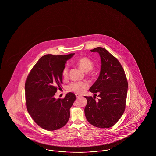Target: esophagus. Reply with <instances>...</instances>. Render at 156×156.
Instances as JSON below:
<instances>
[{
	"label": "esophagus",
	"instance_id": "1",
	"mask_svg": "<svg viewBox=\"0 0 156 156\" xmlns=\"http://www.w3.org/2000/svg\"><path fill=\"white\" fill-rule=\"evenodd\" d=\"M75 95H76V97L77 98H79L81 96V95H80L78 94H76Z\"/></svg>",
	"mask_w": 156,
	"mask_h": 156
}]
</instances>
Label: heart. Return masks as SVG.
I'll use <instances>...</instances> for the list:
<instances>
[{
  "label": "heart",
  "instance_id": "heart-1",
  "mask_svg": "<svg viewBox=\"0 0 156 156\" xmlns=\"http://www.w3.org/2000/svg\"><path fill=\"white\" fill-rule=\"evenodd\" d=\"M77 64L80 69L85 72H88L92 70L94 66L93 61L85 57L80 58L77 61ZM69 66L67 65H65L62 71V75L64 79L67 78L69 75ZM88 87L89 84L86 82H71L67 86V89L70 91L81 94Z\"/></svg>",
  "mask_w": 156,
  "mask_h": 156
}]
</instances>
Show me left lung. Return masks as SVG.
Returning a JSON list of instances; mask_svg holds the SVG:
<instances>
[{"instance_id": "8db88e82", "label": "left lung", "mask_w": 156, "mask_h": 156, "mask_svg": "<svg viewBox=\"0 0 156 156\" xmlns=\"http://www.w3.org/2000/svg\"><path fill=\"white\" fill-rule=\"evenodd\" d=\"M91 52L99 53L101 66L99 76L89 91L99 97L98 100L85 96L87 103L85 108L86 119L94 126L108 128L113 126L122 116L126 105L128 87L123 67L116 57L103 47Z\"/></svg>"}]
</instances>
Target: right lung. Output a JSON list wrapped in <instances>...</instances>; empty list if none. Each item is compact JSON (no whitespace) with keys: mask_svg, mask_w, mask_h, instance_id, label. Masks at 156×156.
<instances>
[{"mask_svg":"<svg viewBox=\"0 0 156 156\" xmlns=\"http://www.w3.org/2000/svg\"><path fill=\"white\" fill-rule=\"evenodd\" d=\"M75 53L46 55L31 69L25 83L27 109L37 125L47 130L58 129L70 118V108L76 96L67 94L63 99L54 98L62 84V71L67 61Z\"/></svg>","mask_w":156,"mask_h":156,"instance_id":"right-lung-1","label":"right lung"}]
</instances>
